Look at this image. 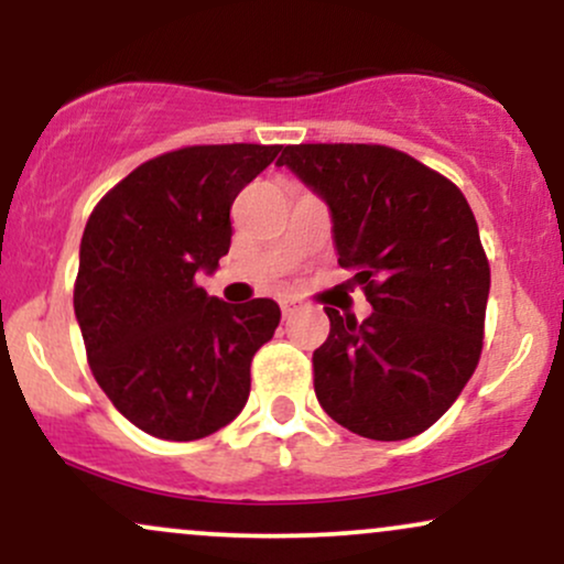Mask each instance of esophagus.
<instances>
[{
    "label": "esophagus",
    "instance_id": "obj_1",
    "mask_svg": "<svg viewBox=\"0 0 564 564\" xmlns=\"http://www.w3.org/2000/svg\"><path fill=\"white\" fill-rule=\"evenodd\" d=\"M300 307H302V302L296 300V296H283V300H281V313H283V318H289V315H294Z\"/></svg>",
    "mask_w": 564,
    "mask_h": 564
}]
</instances>
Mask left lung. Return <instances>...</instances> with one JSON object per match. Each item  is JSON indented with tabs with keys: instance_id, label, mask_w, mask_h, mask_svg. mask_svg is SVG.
I'll list each match as a JSON object with an SVG mask.
<instances>
[{
	"instance_id": "1",
	"label": "left lung",
	"mask_w": 564,
	"mask_h": 564,
	"mask_svg": "<svg viewBox=\"0 0 564 564\" xmlns=\"http://www.w3.org/2000/svg\"><path fill=\"white\" fill-rule=\"evenodd\" d=\"M278 166L326 200L339 264L373 307L364 323L323 307L332 332L313 352L318 403L360 437L422 435L482 352L490 264L467 198L387 145L302 142Z\"/></svg>"
}]
</instances>
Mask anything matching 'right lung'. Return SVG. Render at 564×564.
Returning <instances> with one entry per match:
<instances>
[{
	"label": "right lung",
	"instance_id": "1",
	"mask_svg": "<svg viewBox=\"0 0 564 564\" xmlns=\"http://www.w3.org/2000/svg\"><path fill=\"white\" fill-rule=\"evenodd\" d=\"M283 145L161 153L106 193L82 236L74 310L93 377L121 416L161 440L223 430L249 400L273 300L228 304L196 283L230 249V206Z\"/></svg>",
	"mask_w": 564,
	"mask_h": 564
}]
</instances>
